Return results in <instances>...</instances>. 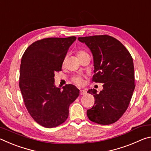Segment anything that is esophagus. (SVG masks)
I'll list each match as a JSON object with an SVG mask.
<instances>
[{"instance_id": "34e87169", "label": "esophagus", "mask_w": 151, "mask_h": 151, "mask_svg": "<svg viewBox=\"0 0 151 151\" xmlns=\"http://www.w3.org/2000/svg\"><path fill=\"white\" fill-rule=\"evenodd\" d=\"M86 94V91L85 90H81L80 91V94L81 95H85Z\"/></svg>"}]
</instances>
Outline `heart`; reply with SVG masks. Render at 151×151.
<instances>
[{"mask_svg":"<svg viewBox=\"0 0 151 151\" xmlns=\"http://www.w3.org/2000/svg\"><path fill=\"white\" fill-rule=\"evenodd\" d=\"M86 55H88V53L83 50H79L76 52V56H77L78 58L81 57H83V56H85ZM64 63H65V61H64ZM72 81L73 83H75V85H78V86L83 85L84 83L83 78H82L81 76H74V77L72 78Z\"/></svg>","mask_w":151,"mask_h":151,"instance_id":"obj_1","label":"heart"}]
</instances>
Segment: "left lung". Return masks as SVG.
I'll return each instance as SVG.
<instances>
[{"instance_id": "obj_1", "label": "left lung", "mask_w": 151, "mask_h": 151, "mask_svg": "<svg viewBox=\"0 0 151 151\" xmlns=\"http://www.w3.org/2000/svg\"><path fill=\"white\" fill-rule=\"evenodd\" d=\"M78 39L93 53L94 75L92 81L103 83V89L99 94L95 89L87 92L95 100L94 105L86 112L88 118L99 124L114 123L127 111L135 88L132 58L124 46L111 36Z\"/></svg>"}]
</instances>
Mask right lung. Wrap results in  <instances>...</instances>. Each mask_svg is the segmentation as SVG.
<instances>
[{
    "instance_id": "1",
    "label": "right lung",
    "mask_w": 151,
    "mask_h": 151,
    "mask_svg": "<svg viewBox=\"0 0 151 151\" xmlns=\"http://www.w3.org/2000/svg\"><path fill=\"white\" fill-rule=\"evenodd\" d=\"M76 39L45 38L24 51L20 66L19 87L24 105L35 121L46 128L56 127L67 119L69 106L79 95L73 85L63 90L55 86V73L62 65L70 46Z\"/></svg>"
}]
</instances>
